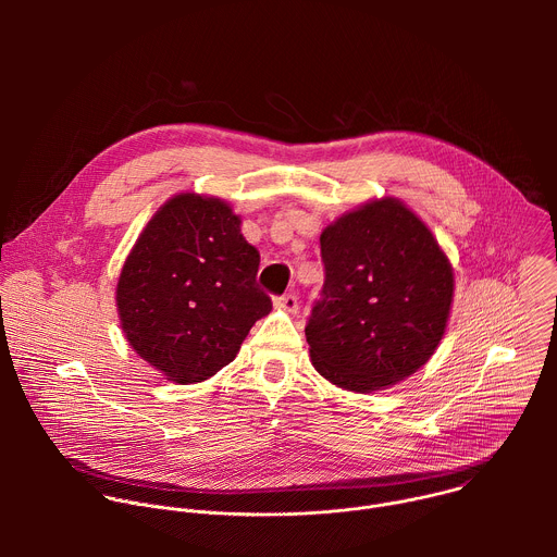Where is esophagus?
<instances>
[{"label": "esophagus", "instance_id": "esophagus-1", "mask_svg": "<svg viewBox=\"0 0 557 557\" xmlns=\"http://www.w3.org/2000/svg\"><path fill=\"white\" fill-rule=\"evenodd\" d=\"M275 306L286 310V312H297L299 304H297V295L295 293H286V295H280L275 297Z\"/></svg>", "mask_w": 557, "mask_h": 557}]
</instances>
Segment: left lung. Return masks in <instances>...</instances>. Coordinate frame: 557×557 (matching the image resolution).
I'll return each mask as SVG.
<instances>
[{
    "mask_svg": "<svg viewBox=\"0 0 557 557\" xmlns=\"http://www.w3.org/2000/svg\"><path fill=\"white\" fill-rule=\"evenodd\" d=\"M320 245L326 280L306 324L314 370L352 392L414 374L438 348L454 299L432 231L385 196L337 218Z\"/></svg>",
    "mask_w": 557,
    "mask_h": 557,
    "instance_id": "left-lung-1",
    "label": "left lung"
}]
</instances>
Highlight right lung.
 <instances>
[{"label": "right lung", "mask_w": 557, "mask_h": 557, "mask_svg": "<svg viewBox=\"0 0 557 557\" xmlns=\"http://www.w3.org/2000/svg\"><path fill=\"white\" fill-rule=\"evenodd\" d=\"M240 222L220 198L178 194L151 215L121 269L125 339L174 383H200L231 363L273 306Z\"/></svg>", "instance_id": "obj_1"}]
</instances>
